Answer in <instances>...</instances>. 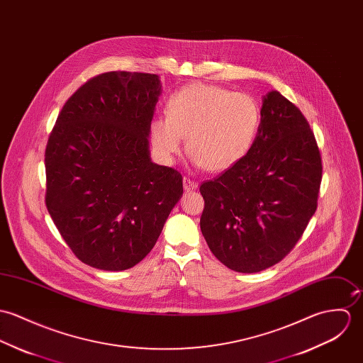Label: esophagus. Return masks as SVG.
<instances>
[{"label": "esophagus", "instance_id": "34e87169", "mask_svg": "<svg viewBox=\"0 0 363 363\" xmlns=\"http://www.w3.org/2000/svg\"><path fill=\"white\" fill-rule=\"evenodd\" d=\"M182 182H184V189H185L186 192H189V191H196V189L199 188L198 182H195V181L189 179V178H184Z\"/></svg>", "mask_w": 363, "mask_h": 363}]
</instances>
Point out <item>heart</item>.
<instances>
[{
  "mask_svg": "<svg viewBox=\"0 0 363 363\" xmlns=\"http://www.w3.org/2000/svg\"><path fill=\"white\" fill-rule=\"evenodd\" d=\"M260 121L259 104L249 94L194 83L169 96L167 116L152 120L149 136L162 162H174L186 136L192 164L221 172L249 153Z\"/></svg>",
  "mask_w": 363,
  "mask_h": 363,
  "instance_id": "b5f03b06",
  "label": "heart"
}]
</instances>
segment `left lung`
Here are the masks:
<instances>
[{
    "label": "left lung",
    "instance_id": "1",
    "mask_svg": "<svg viewBox=\"0 0 363 363\" xmlns=\"http://www.w3.org/2000/svg\"><path fill=\"white\" fill-rule=\"evenodd\" d=\"M260 116L243 160L201 186V234L238 273L269 269L295 246L316 211L322 181L320 153L301 110L270 90Z\"/></svg>",
    "mask_w": 363,
    "mask_h": 363
}]
</instances>
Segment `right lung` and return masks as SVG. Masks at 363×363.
<instances>
[{"label": "right lung", "mask_w": 363, "mask_h": 363, "mask_svg": "<svg viewBox=\"0 0 363 363\" xmlns=\"http://www.w3.org/2000/svg\"><path fill=\"white\" fill-rule=\"evenodd\" d=\"M159 75L106 72L62 107L45 149V206L83 263L122 272L142 262L179 201L181 174L152 162Z\"/></svg>", "instance_id": "right-lung-1"}]
</instances>
